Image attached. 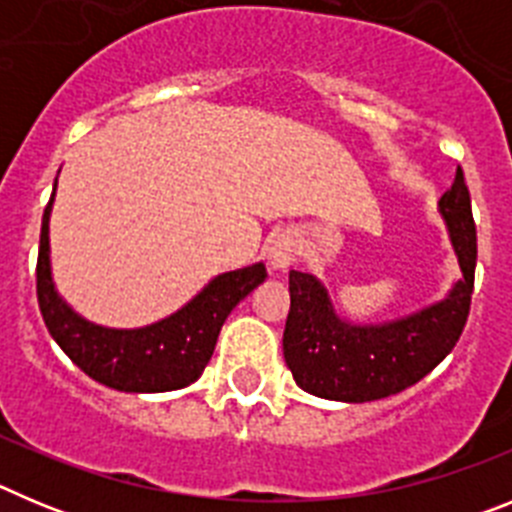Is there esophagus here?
Instances as JSON below:
<instances>
[{"label":"esophagus","mask_w":512,"mask_h":512,"mask_svg":"<svg viewBox=\"0 0 512 512\" xmlns=\"http://www.w3.org/2000/svg\"><path fill=\"white\" fill-rule=\"evenodd\" d=\"M300 256V243L292 233H279L269 243V264L274 269H287Z\"/></svg>","instance_id":"34e87169"}]
</instances>
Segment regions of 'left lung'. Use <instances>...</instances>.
<instances>
[{
	"label": "left lung",
	"mask_w": 512,
	"mask_h": 512,
	"mask_svg": "<svg viewBox=\"0 0 512 512\" xmlns=\"http://www.w3.org/2000/svg\"><path fill=\"white\" fill-rule=\"evenodd\" d=\"M461 279L449 297L408 318L382 325L343 320L328 289L302 271H289V315L284 325V361L302 390L338 402H372L408 390L433 372L459 341L472 305L477 228L464 171L438 200Z\"/></svg>",
	"instance_id": "left-lung-1"
}]
</instances>
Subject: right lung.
I'll return each mask as SVG.
<instances>
[{
    "label": "right lung",
    "instance_id": "add662e5",
    "mask_svg": "<svg viewBox=\"0 0 512 512\" xmlns=\"http://www.w3.org/2000/svg\"><path fill=\"white\" fill-rule=\"evenodd\" d=\"M53 194L43 212L35 277L40 315L63 354L94 382L120 392H171L200 379L215 351L225 318L248 292L264 282L266 266L253 264L225 271L182 310L146 328H102L76 315L53 287L48 243Z\"/></svg>",
    "mask_w": 512,
    "mask_h": 512
}]
</instances>
